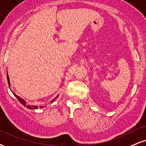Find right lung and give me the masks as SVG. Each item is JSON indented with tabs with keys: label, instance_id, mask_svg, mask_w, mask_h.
Listing matches in <instances>:
<instances>
[{
	"label": "right lung",
	"instance_id": "1",
	"mask_svg": "<svg viewBox=\"0 0 146 146\" xmlns=\"http://www.w3.org/2000/svg\"><path fill=\"white\" fill-rule=\"evenodd\" d=\"M7 81H8L9 86V87H11V83H10V80H9V75H8V72H7ZM12 93H13V95H15L16 98H17V100L19 101V102H20V103H21V104H22L23 106H24L25 107H26L27 108H28V109H30V110H35V109H37V108H38V106H30V105H29V104H28L26 103V101H25L24 100H23V99L21 98L20 97L18 96V95H16L15 93H14L13 92V91H12ZM57 97H58V95H57V96L56 98H55V99H53V100L51 101V104L53 103L54 101L56 100V99L57 98ZM43 107H44V106H40V108H43Z\"/></svg>",
	"mask_w": 146,
	"mask_h": 146
}]
</instances>
